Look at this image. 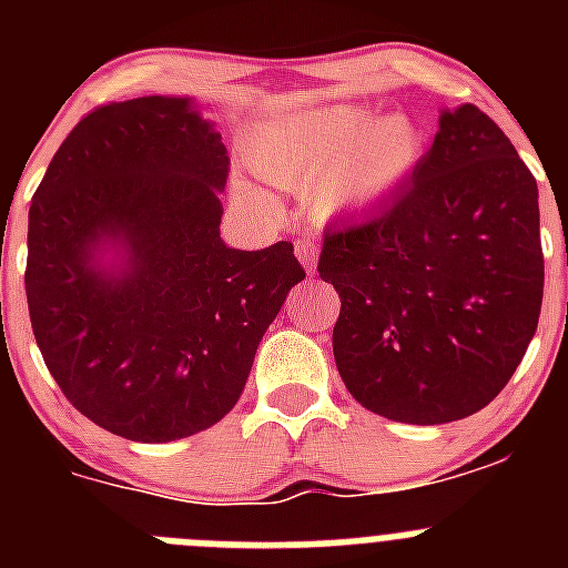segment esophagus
<instances>
[{
    "label": "esophagus",
    "mask_w": 568,
    "mask_h": 568,
    "mask_svg": "<svg viewBox=\"0 0 568 568\" xmlns=\"http://www.w3.org/2000/svg\"><path fill=\"white\" fill-rule=\"evenodd\" d=\"M295 255H298V261L304 264L307 273H315V264H318V244H315L313 239H301L298 244H295Z\"/></svg>",
    "instance_id": "esophagus-1"
}]
</instances>
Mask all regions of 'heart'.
<instances>
[{"instance_id": "1", "label": "heart", "mask_w": 568, "mask_h": 568, "mask_svg": "<svg viewBox=\"0 0 568 568\" xmlns=\"http://www.w3.org/2000/svg\"><path fill=\"white\" fill-rule=\"evenodd\" d=\"M420 139L404 115L369 113L349 104L315 110L255 144L253 162L281 187H310L321 215L364 210L384 199L415 168Z\"/></svg>"}]
</instances>
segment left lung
<instances>
[{
    "label": "left lung",
    "instance_id": "8db88e82",
    "mask_svg": "<svg viewBox=\"0 0 568 568\" xmlns=\"http://www.w3.org/2000/svg\"><path fill=\"white\" fill-rule=\"evenodd\" d=\"M318 275L341 298L333 353L361 406L418 426L469 418L538 329V182L484 110H446L409 187L324 233Z\"/></svg>",
    "mask_w": 568,
    "mask_h": 568
}]
</instances>
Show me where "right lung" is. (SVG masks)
<instances>
[{
    "instance_id": "1",
    "label": "right lung",
    "mask_w": 568,
    "mask_h": 568,
    "mask_svg": "<svg viewBox=\"0 0 568 568\" xmlns=\"http://www.w3.org/2000/svg\"><path fill=\"white\" fill-rule=\"evenodd\" d=\"M230 159L187 99L142 97L82 115L28 215L30 327L84 418L142 444L219 424L264 329L304 278L290 241L230 250L219 235ZM104 237L122 276L92 267Z\"/></svg>"
}]
</instances>
